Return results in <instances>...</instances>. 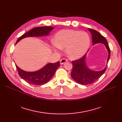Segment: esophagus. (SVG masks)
I'll return each instance as SVG.
<instances>
[{
    "label": "esophagus",
    "instance_id": "obj_1",
    "mask_svg": "<svg viewBox=\"0 0 122 122\" xmlns=\"http://www.w3.org/2000/svg\"><path fill=\"white\" fill-rule=\"evenodd\" d=\"M68 61L67 60H66L65 58H62L60 60V64L61 65H64L65 62H66Z\"/></svg>",
    "mask_w": 122,
    "mask_h": 122
}]
</instances>
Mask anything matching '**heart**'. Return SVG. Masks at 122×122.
I'll list each match as a JSON object with an SVG mask.
<instances>
[{
  "instance_id": "b5f03b06",
  "label": "heart",
  "mask_w": 122,
  "mask_h": 122,
  "mask_svg": "<svg viewBox=\"0 0 122 122\" xmlns=\"http://www.w3.org/2000/svg\"><path fill=\"white\" fill-rule=\"evenodd\" d=\"M90 45V38L86 32L72 29H65L57 32L53 39L52 49L57 52L66 48L68 57L73 60L82 57Z\"/></svg>"
}]
</instances>
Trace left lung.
<instances>
[{
  "instance_id": "1",
  "label": "left lung",
  "mask_w": 122,
  "mask_h": 122,
  "mask_svg": "<svg viewBox=\"0 0 122 122\" xmlns=\"http://www.w3.org/2000/svg\"><path fill=\"white\" fill-rule=\"evenodd\" d=\"M88 30L92 35L93 45L96 44H102L105 46L108 53L107 60V64L110 56V52L106 39L96 30L91 28H88ZM86 54L79 60L72 61L73 69L71 74L72 78L76 82L82 85L92 84L98 79L105 72L107 66L106 65L100 71H94L88 68L86 62Z\"/></svg>"
}]
</instances>
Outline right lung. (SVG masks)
<instances>
[{"label": "right lung", "mask_w": 122, "mask_h": 122, "mask_svg": "<svg viewBox=\"0 0 122 122\" xmlns=\"http://www.w3.org/2000/svg\"><path fill=\"white\" fill-rule=\"evenodd\" d=\"M53 27L42 26L35 27L25 33L18 39L16 44L20 41L27 37H40L48 36ZM60 66V61L55 63H48L42 68L34 72H27L20 69L16 65L19 76L27 83L35 86H41L46 83L52 78L56 69Z\"/></svg>", "instance_id": "add662e5"}]
</instances>
